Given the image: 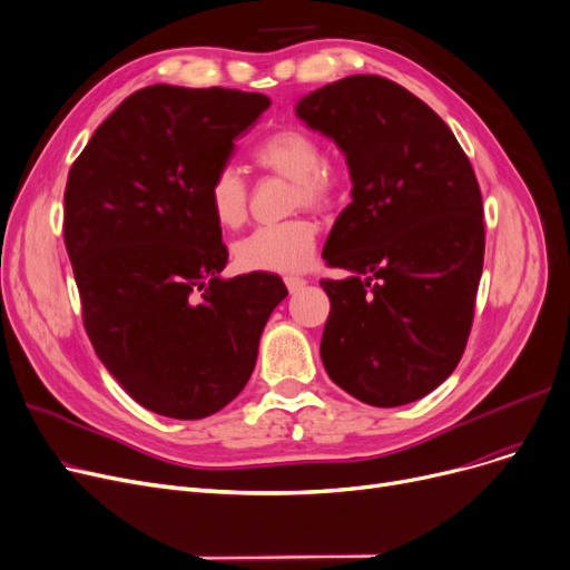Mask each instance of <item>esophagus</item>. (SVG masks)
<instances>
[{
    "instance_id": "1",
    "label": "esophagus",
    "mask_w": 570,
    "mask_h": 570,
    "mask_svg": "<svg viewBox=\"0 0 570 570\" xmlns=\"http://www.w3.org/2000/svg\"><path fill=\"white\" fill-rule=\"evenodd\" d=\"M284 284H286V288L291 291V293H298L301 288H305V279L303 277H293V275H288V277H284Z\"/></svg>"
}]
</instances>
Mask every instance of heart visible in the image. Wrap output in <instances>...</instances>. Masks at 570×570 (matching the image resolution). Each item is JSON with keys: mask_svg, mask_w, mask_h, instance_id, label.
Instances as JSON below:
<instances>
[{"mask_svg": "<svg viewBox=\"0 0 570 570\" xmlns=\"http://www.w3.org/2000/svg\"><path fill=\"white\" fill-rule=\"evenodd\" d=\"M254 160L275 175L293 181L291 207H328L337 181L324 163L321 141L303 128H279L269 132L256 148ZM249 190L233 165L218 167L207 186V207L216 224L226 230L239 228L246 220ZM318 226L312 218H288L275 226H261L235 244V261L249 272H288L305 269L316 252Z\"/></svg>", "mask_w": 570, "mask_h": 570, "instance_id": "heart-1", "label": "heart"}]
</instances>
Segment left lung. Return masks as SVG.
Instances as JSON below:
<instances>
[{"mask_svg":"<svg viewBox=\"0 0 570 570\" xmlns=\"http://www.w3.org/2000/svg\"><path fill=\"white\" fill-rule=\"evenodd\" d=\"M333 139L352 203L324 246L346 279H321L328 377L361 403L399 407L448 380L473 324L484 263L482 195L454 132L403 86L358 73L295 105Z\"/></svg>","mask_w":570,"mask_h":570,"instance_id":"obj_1","label":"left lung"}]
</instances>
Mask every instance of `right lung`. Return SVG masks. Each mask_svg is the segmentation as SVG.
Masks as SVG:
<instances>
[{"label": "right lung", "instance_id": "add662e5", "mask_svg": "<svg viewBox=\"0 0 570 570\" xmlns=\"http://www.w3.org/2000/svg\"><path fill=\"white\" fill-rule=\"evenodd\" d=\"M267 107L261 92L148 86L69 169L65 246L86 333L114 380L156 414L226 407L288 295L267 272L220 277L228 249L207 207L214 171Z\"/></svg>", "mask_w": 570, "mask_h": 570}]
</instances>
